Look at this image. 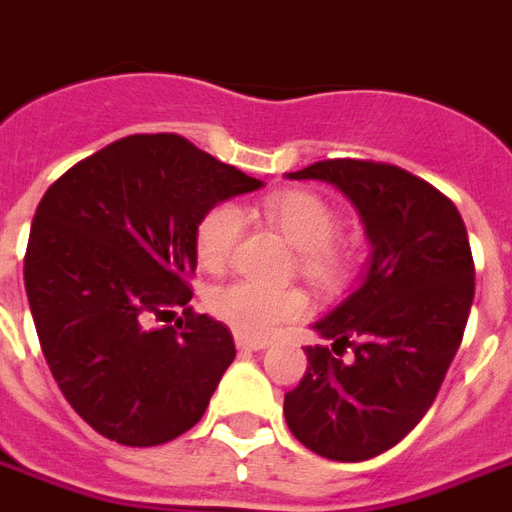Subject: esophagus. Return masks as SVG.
<instances>
[{
	"label": "esophagus",
	"instance_id": "1",
	"mask_svg": "<svg viewBox=\"0 0 512 512\" xmlns=\"http://www.w3.org/2000/svg\"><path fill=\"white\" fill-rule=\"evenodd\" d=\"M236 346H239L241 351H263L268 349V341H263V338H244V335H236Z\"/></svg>",
	"mask_w": 512,
	"mask_h": 512
}]
</instances>
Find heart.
<instances>
[{
    "instance_id": "1",
    "label": "heart",
    "mask_w": 512,
    "mask_h": 512,
    "mask_svg": "<svg viewBox=\"0 0 512 512\" xmlns=\"http://www.w3.org/2000/svg\"><path fill=\"white\" fill-rule=\"evenodd\" d=\"M265 220L298 249L300 271L322 290H335L349 276L351 252L333 239L338 214L325 198L308 190H284L263 201ZM244 228L236 204H217L195 228V255L204 268L217 271L228 263ZM214 317L244 338H265L282 322L306 314V295L295 287H263L255 282H230L214 287L206 298Z\"/></svg>"
}]
</instances>
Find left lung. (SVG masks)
I'll return each mask as SVG.
<instances>
[{"instance_id": "8db88e82", "label": "left lung", "mask_w": 512, "mask_h": 512, "mask_svg": "<svg viewBox=\"0 0 512 512\" xmlns=\"http://www.w3.org/2000/svg\"><path fill=\"white\" fill-rule=\"evenodd\" d=\"M287 179L341 190L370 257L357 287L311 325L335 354L351 346L354 357L306 346L308 370L284 395V419L314 454L365 462L419 424L462 343L475 295L467 228L446 195L397 166L322 161Z\"/></svg>"}]
</instances>
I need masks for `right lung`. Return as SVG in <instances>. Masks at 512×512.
<instances>
[{"label": "right lung", "mask_w": 512, "mask_h": 512, "mask_svg": "<svg viewBox=\"0 0 512 512\" xmlns=\"http://www.w3.org/2000/svg\"><path fill=\"white\" fill-rule=\"evenodd\" d=\"M263 179L177 134L107 144L48 187L23 282L39 346L74 411L123 446H161L198 424L236 357L222 322L152 325L193 298L195 228Z\"/></svg>", "instance_id": "1"}]
</instances>
